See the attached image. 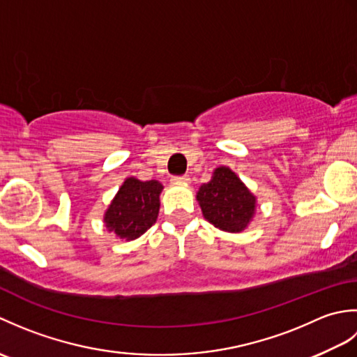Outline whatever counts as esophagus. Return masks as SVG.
I'll use <instances>...</instances> for the list:
<instances>
[{
    "label": "esophagus",
    "mask_w": 357,
    "mask_h": 357,
    "mask_svg": "<svg viewBox=\"0 0 357 357\" xmlns=\"http://www.w3.org/2000/svg\"><path fill=\"white\" fill-rule=\"evenodd\" d=\"M172 181H173V183H184V184H187V183H190V178H188L187 174H181V176H173Z\"/></svg>",
    "instance_id": "34e87169"
}]
</instances>
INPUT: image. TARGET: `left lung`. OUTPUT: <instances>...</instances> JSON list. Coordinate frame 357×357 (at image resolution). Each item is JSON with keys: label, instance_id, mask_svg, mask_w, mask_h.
Here are the masks:
<instances>
[{"label": "left lung", "instance_id": "8db88e82", "mask_svg": "<svg viewBox=\"0 0 357 357\" xmlns=\"http://www.w3.org/2000/svg\"><path fill=\"white\" fill-rule=\"evenodd\" d=\"M196 198L204 218L224 231H242L255 213V196L229 167L216 169L210 183L201 185Z\"/></svg>", "mask_w": 357, "mask_h": 357}]
</instances>
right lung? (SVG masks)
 Returning a JSON list of instances; mask_svg holds the SVG:
<instances>
[{
	"label": "right lung",
	"mask_w": 357,
	"mask_h": 357,
	"mask_svg": "<svg viewBox=\"0 0 357 357\" xmlns=\"http://www.w3.org/2000/svg\"><path fill=\"white\" fill-rule=\"evenodd\" d=\"M161 190L162 184L158 181L126 179L104 216L105 227L121 239L139 238L156 221Z\"/></svg>",
	"instance_id": "1"
}]
</instances>
